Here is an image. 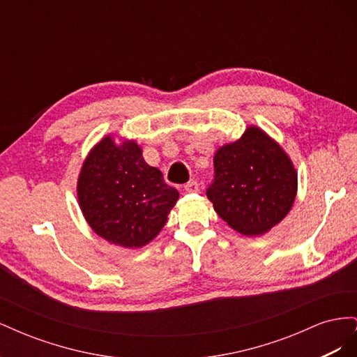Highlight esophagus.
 I'll return each mask as SVG.
<instances>
[{"mask_svg": "<svg viewBox=\"0 0 357 357\" xmlns=\"http://www.w3.org/2000/svg\"><path fill=\"white\" fill-rule=\"evenodd\" d=\"M185 190H186V192H189V193H197V192H199V185H198V181L192 180V181L186 183V185H185Z\"/></svg>", "mask_w": 357, "mask_h": 357, "instance_id": "34e87169", "label": "esophagus"}]
</instances>
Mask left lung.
I'll list each match as a JSON object with an SVG mask.
<instances>
[{
    "label": "left lung",
    "instance_id": "8db88e82",
    "mask_svg": "<svg viewBox=\"0 0 357 357\" xmlns=\"http://www.w3.org/2000/svg\"><path fill=\"white\" fill-rule=\"evenodd\" d=\"M296 189V169L284 150L262 129L248 126L240 139L215 152L207 198L232 229L262 235L286 218Z\"/></svg>",
    "mask_w": 357,
    "mask_h": 357
}]
</instances>
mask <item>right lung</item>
Segmentation results:
<instances>
[{
    "mask_svg": "<svg viewBox=\"0 0 357 357\" xmlns=\"http://www.w3.org/2000/svg\"><path fill=\"white\" fill-rule=\"evenodd\" d=\"M82 213L95 234L126 248L143 247L164 228L178 192L146 164L132 139L107 135L84 159L77 181Z\"/></svg>",
    "mask_w": 357,
    "mask_h": 357,
    "instance_id": "add662e5",
    "label": "right lung"
}]
</instances>
